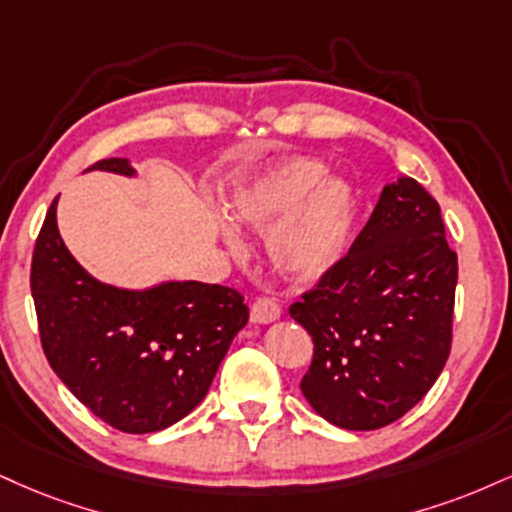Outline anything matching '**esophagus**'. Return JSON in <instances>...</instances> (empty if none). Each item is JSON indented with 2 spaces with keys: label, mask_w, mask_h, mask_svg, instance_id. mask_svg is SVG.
<instances>
[{
  "label": "esophagus",
  "mask_w": 512,
  "mask_h": 512,
  "mask_svg": "<svg viewBox=\"0 0 512 512\" xmlns=\"http://www.w3.org/2000/svg\"><path fill=\"white\" fill-rule=\"evenodd\" d=\"M281 317V307L272 298H257L250 307V319L255 324H272Z\"/></svg>",
  "instance_id": "1"
}]
</instances>
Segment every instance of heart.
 I'll return each instance as SVG.
<instances>
[{
    "label": "heart",
    "mask_w": 512,
    "mask_h": 512,
    "mask_svg": "<svg viewBox=\"0 0 512 512\" xmlns=\"http://www.w3.org/2000/svg\"><path fill=\"white\" fill-rule=\"evenodd\" d=\"M315 159H293L267 171L255 186L238 195L240 224L264 231L286 217L269 236V257L295 279H317L341 260L353 231L355 202L343 181ZM231 252L243 250L233 231L224 233Z\"/></svg>",
    "instance_id": "obj_1"
}]
</instances>
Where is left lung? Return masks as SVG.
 I'll return each instance as SVG.
<instances>
[{
  "instance_id": "left-lung-1",
  "label": "left lung",
  "mask_w": 512,
  "mask_h": 512,
  "mask_svg": "<svg viewBox=\"0 0 512 512\" xmlns=\"http://www.w3.org/2000/svg\"><path fill=\"white\" fill-rule=\"evenodd\" d=\"M455 283L439 202L415 178L384 186L348 255L288 310L315 343L300 389L317 415L369 432L415 408L451 353Z\"/></svg>"
}]
</instances>
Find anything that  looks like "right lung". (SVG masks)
I'll return each mask as SVG.
<instances>
[{
  "label": "right lung",
  "mask_w": 512,
  "mask_h": 512,
  "mask_svg": "<svg viewBox=\"0 0 512 512\" xmlns=\"http://www.w3.org/2000/svg\"><path fill=\"white\" fill-rule=\"evenodd\" d=\"M95 169L135 176L121 157ZM30 291L49 367L92 415L126 434L159 432L193 412L250 317L243 295L217 283L131 291L97 281L59 236L57 200L35 243Z\"/></svg>",
  "instance_id": "obj_1"
}]
</instances>
